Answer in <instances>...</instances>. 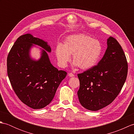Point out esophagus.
Listing matches in <instances>:
<instances>
[{
  "mask_svg": "<svg viewBox=\"0 0 134 134\" xmlns=\"http://www.w3.org/2000/svg\"><path fill=\"white\" fill-rule=\"evenodd\" d=\"M68 75H69L70 77H73V76H74V75L72 73H69L68 74Z\"/></svg>",
  "mask_w": 134,
  "mask_h": 134,
  "instance_id": "34e87169",
  "label": "esophagus"
}]
</instances>
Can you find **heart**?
<instances>
[{"label": "heart", "instance_id": "1", "mask_svg": "<svg viewBox=\"0 0 134 134\" xmlns=\"http://www.w3.org/2000/svg\"><path fill=\"white\" fill-rule=\"evenodd\" d=\"M102 52V47L97 40L84 34L68 36L63 45L58 44L55 49L59 65L65 67L71 60L81 70L92 69L97 63Z\"/></svg>", "mask_w": 134, "mask_h": 134}]
</instances>
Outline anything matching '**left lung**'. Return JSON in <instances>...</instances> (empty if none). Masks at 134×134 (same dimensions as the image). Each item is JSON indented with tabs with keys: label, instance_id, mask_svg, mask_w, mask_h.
<instances>
[{
	"label": "left lung",
	"instance_id": "obj_1",
	"mask_svg": "<svg viewBox=\"0 0 134 134\" xmlns=\"http://www.w3.org/2000/svg\"><path fill=\"white\" fill-rule=\"evenodd\" d=\"M127 72L126 57L121 45L109 37L107 49L98 65L78 74L80 86L77 94L82 106L96 111L109 105L120 92Z\"/></svg>",
	"mask_w": 134,
	"mask_h": 134
}]
</instances>
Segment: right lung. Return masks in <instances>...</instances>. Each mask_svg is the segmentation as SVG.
<instances>
[{"instance_id": "1", "label": "right lung", "mask_w": 134, "mask_h": 134, "mask_svg": "<svg viewBox=\"0 0 134 134\" xmlns=\"http://www.w3.org/2000/svg\"><path fill=\"white\" fill-rule=\"evenodd\" d=\"M35 45L42 48L38 60L30 55ZM47 52H51V48L47 41L28 33L18 38L7 56V75L13 90L20 100L34 109L51 103L67 75L51 64Z\"/></svg>"}]
</instances>
